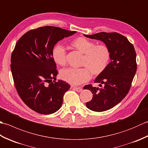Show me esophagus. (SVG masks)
Wrapping results in <instances>:
<instances>
[{
  "label": "esophagus",
  "instance_id": "34e87169",
  "mask_svg": "<svg viewBox=\"0 0 148 148\" xmlns=\"http://www.w3.org/2000/svg\"><path fill=\"white\" fill-rule=\"evenodd\" d=\"M72 88H73L74 90L77 91L78 92H81V91L83 90V88L81 87H72Z\"/></svg>",
  "mask_w": 148,
  "mask_h": 148
}]
</instances>
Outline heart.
<instances>
[{"label":"heart","mask_w":148,"mask_h":148,"mask_svg":"<svg viewBox=\"0 0 148 148\" xmlns=\"http://www.w3.org/2000/svg\"><path fill=\"white\" fill-rule=\"evenodd\" d=\"M71 45L84 54L81 65L85 67L63 69L60 73V77L63 81L72 85H79L90 79V72L93 76H99L108 67L111 52L107 46L95 45V42L83 37L72 40ZM51 55L56 64L65 65L66 51L64 46L55 45L52 49Z\"/></svg>","instance_id":"heart-1"}]
</instances>
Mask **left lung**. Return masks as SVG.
Listing matches in <instances>:
<instances>
[{"label": "left lung", "mask_w": 148, "mask_h": 148, "mask_svg": "<svg viewBox=\"0 0 148 148\" xmlns=\"http://www.w3.org/2000/svg\"><path fill=\"white\" fill-rule=\"evenodd\" d=\"M84 36L101 40L111 52V62L94 81L100 87L88 84L83 88L93 94L92 99L86 103L87 108L96 112L105 111L117 105L127 95L137 71L136 51L127 37L118 33Z\"/></svg>", "instance_id": "obj_1"}]
</instances>
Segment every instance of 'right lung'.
<instances>
[{
	"label": "right lung",
	"instance_id": "right-lung-1",
	"mask_svg": "<svg viewBox=\"0 0 148 148\" xmlns=\"http://www.w3.org/2000/svg\"><path fill=\"white\" fill-rule=\"evenodd\" d=\"M76 33L42 27L27 32L16 44L11 58L14 85L21 100L34 111L49 114L61 108L64 93L71 86L62 80L52 82L58 72L51 52L59 40Z\"/></svg>",
	"mask_w": 148,
	"mask_h": 148
}]
</instances>
